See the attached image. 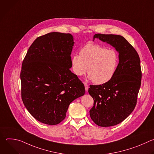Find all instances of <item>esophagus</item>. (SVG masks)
I'll return each instance as SVG.
<instances>
[{"instance_id":"esophagus-1","label":"esophagus","mask_w":154,"mask_h":154,"mask_svg":"<svg viewBox=\"0 0 154 154\" xmlns=\"http://www.w3.org/2000/svg\"><path fill=\"white\" fill-rule=\"evenodd\" d=\"M84 85H85V90L86 91H88V88H89V86L88 85L87 83H84Z\"/></svg>"}]
</instances>
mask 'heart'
<instances>
[{
    "instance_id": "obj_1",
    "label": "heart",
    "mask_w": 154,
    "mask_h": 154,
    "mask_svg": "<svg viewBox=\"0 0 154 154\" xmlns=\"http://www.w3.org/2000/svg\"><path fill=\"white\" fill-rule=\"evenodd\" d=\"M118 63L119 56L115 50L92 43L85 45L79 55L75 54L71 58L74 73L82 76L88 68V78L97 85L104 84L113 77Z\"/></svg>"
}]
</instances>
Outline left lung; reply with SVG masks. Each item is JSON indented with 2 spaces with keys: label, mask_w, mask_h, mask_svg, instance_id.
Returning <instances> with one entry per match:
<instances>
[{
  "label": "left lung",
  "mask_w": 154,
  "mask_h": 154,
  "mask_svg": "<svg viewBox=\"0 0 154 154\" xmlns=\"http://www.w3.org/2000/svg\"><path fill=\"white\" fill-rule=\"evenodd\" d=\"M119 53V63L113 77L99 85H90L88 93L94 99L90 115L100 127L117 125L134 111L141 81L140 59L136 50L122 36L95 34Z\"/></svg>",
  "instance_id": "obj_1"
}]
</instances>
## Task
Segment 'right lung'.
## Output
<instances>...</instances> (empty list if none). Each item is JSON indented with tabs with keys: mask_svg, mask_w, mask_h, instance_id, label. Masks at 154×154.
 <instances>
[{
	"mask_svg": "<svg viewBox=\"0 0 154 154\" xmlns=\"http://www.w3.org/2000/svg\"><path fill=\"white\" fill-rule=\"evenodd\" d=\"M74 38L51 32L29 48L20 71L22 100L38 121L56 125L66 117L70 103L85 94V86L70 71Z\"/></svg>",
	"mask_w": 154,
	"mask_h": 154,
	"instance_id": "right-lung-1",
	"label": "right lung"
}]
</instances>
